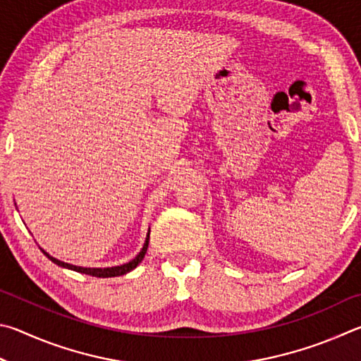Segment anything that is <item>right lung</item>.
Masks as SVG:
<instances>
[{"instance_id":"obj_1","label":"right lung","mask_w":361,"mask_h":361,"mask_svg":"<svg viewBox=\"0 0 361 361\" xmlns=\"http://www.w3.org/2000/svg\"><path fill=\"white\" fill-rule=\"evenodd\" d=\"M149 238H150V228L147 231V236H145V243L142 245V249L139 254L133 258V260H130L128 263H123L120 264V267H109V268H84V267H75V264H71V263H65L59 260V258H55L52 255H49L46 250H42V254L46 255L50 262H54L55 264H59V267L61 268H66V269H71V271H78V273H82V274H88V276H94V277H116V276H123L126 273H130V271L135 269L139 263L142 262V258L145 255V252H147V247H149Z\"/></svg>"}]
</instances>
